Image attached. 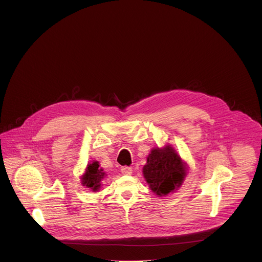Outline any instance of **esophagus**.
<instances>
[{
  "mask_svg": "<svg viewBox=\"0 0 262 262\" xmlns=\"http://www.w3.org/2000/svg\"><path fill=\"white\" fill-rule=\"evenodd\" d=\"M132 167H130V166H123L122 168H121V172L123 173V174H125V176H130V174H132Z\"/></svg>",
  "mask_w": 262,
  "mask_h": 262,
  "instance_id": "obj_1",
  "label": "esophagus"
}]
</instances>
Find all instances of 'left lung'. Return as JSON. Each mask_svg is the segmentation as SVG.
Returning <instances> with one entry per match:
<instances>
[{"label":"left lung","instance_id":"1","mask_svg":"<svg viewBox=\"0 0 262 262\" xmlns=\"http://www.w3.org/2000/svg\"><path fill=\"white\" fill-rule=\"evenodd\" d=\"M187 163L170 145L151 150L143 166V176L150 189L158 196L173 192L187 176Z\"/></svg>","mask_w":262,"mask_h":262}]
</instances>
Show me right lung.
I'll return each mask as SVG.
<instances>
[{
	"label": "right lung",
	"instance_id": "add662e5",
	"mask_svg": "<svg viewBox=\"0 0 262 262\" xmlns=\"http://www.w3.org/2000/svg\"><path fill=\"white\" fill-rule=\"evenodd\" d=\"M105 176L106 173L104 172V169L100 167L99 162L94 161L88 164L85 172L80 178L81 185L93 189L94 191H98V189L101 187V182Z\"/></svg>",
	"mask_w": 262,
	"mask_h": 262
}]
</instances>
